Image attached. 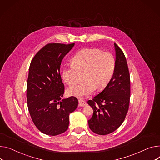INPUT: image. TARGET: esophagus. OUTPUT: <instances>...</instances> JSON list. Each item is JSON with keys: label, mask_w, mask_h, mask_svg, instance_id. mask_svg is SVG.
Returning a JSON list of instances; mask_svg holds the SVG:
<instances>
[{"label": "esophagus", "mask_w": 160, "mask_h": 160, "mask_svg": "<svg viewBox=\"0 0 160 160\" xmlns=\"http://www.w3.org/2000/svg\"><path fill=\"white\" fill-rule=\"evenodd\" d=\"M78 105L80 106V107H83V106H86L87 105V103L86 102L83 100H82V99H80L78 100Z\"/></svg>", "instance_id": "1"}]
</instances>
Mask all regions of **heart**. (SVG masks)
Segmentation results:
<instances>
[{
    "label": "heart",
    "instance_id": "obj_1",
    "mask_svg": "<svg viewBox=\"0 0 160 160\" xmlns=\"http://www.w3.org/2000/svg\"><path fill=\"white\" fill-rule=\"evenodd\" d=\"M71 65L63 67L62 78L67 84L77 82L78 72L84 71L83 82L72 85L68 89L69 96L83 97L91 94L97 86L105 88L111 80L115 69V60L109 52L98 48H83L74 54L71 60Z\"/></svg>",
    "mask_w": 160,
    "mask_h": 160
}]
</instances>
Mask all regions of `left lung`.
I'll use <instances>...</instances> for the list:
<instances>
[{
	"label": "left lung",
	"instance_id": "8db88e82",
	"mask_svg": "<svg viewBox=\"0 0 160 160\" xmlns=\"http://www.w3.org/2000/svg\"><path fill=\"white\" fill-rule=\"evenodd\" d=\"M115 69L105 89L88 102L93 109L89 120L90 129L99 135L116 131L123 122L129 110L131 96L130 74L122 50L114 43Z\"/></svg>",
	"mask_w": 160,
	"mask_h": 160
}]
</instances>
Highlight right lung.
<instances>
[{
	"label": "right lung",
	"instance_id": "1",
	"mask_svg": "<svg viewBox=\"0 0 160 160\" xmlns=\"http://www.w3.org/2000/svg\"><path fill=\"white\" fill-rule=\"evenodd\" d=\"M74 46L48 44L37 52L30 63L26 94L28 110L37 128L47 135L66 132L69 114L78 105L74 97L61 100L64 93L60 74L61 62Z\"/></svg>",
	"mask_w": 160,
	"mask_h": 160
}]
</instances>
